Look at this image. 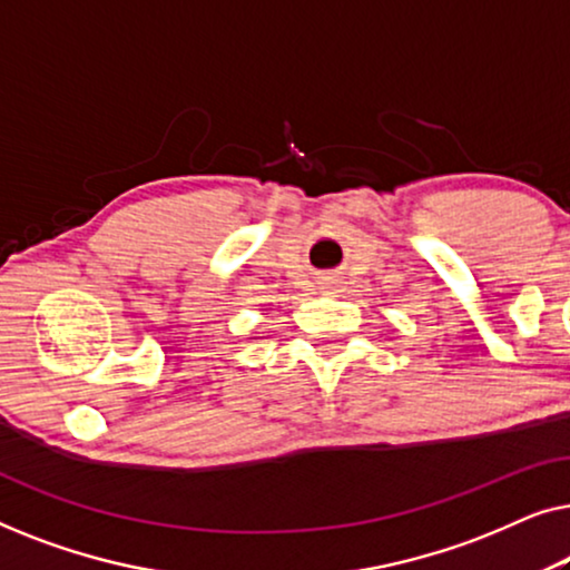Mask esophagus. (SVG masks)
Masks as SVG:
<instances>
[{"label":"esophagus","mask_w":570,"mask_h":570,"mask_svg":"<svg viewBox=\"0 0 570 570\" xmlns=\"http://www.w3.org/2000/svg\"><path fill=\"white\" fill-rule=\"evenodd\" d=\"M340 287H342V279H340V277H334V275L318 279V291L326 293V295H332V293H340Z\"/></svg>","instance_id":"obj_1"}]
</instances>
